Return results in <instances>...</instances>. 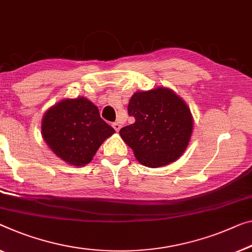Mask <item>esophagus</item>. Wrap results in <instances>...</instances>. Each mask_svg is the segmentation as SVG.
Listing matches in <instances>:
<instances>
[{
  "mask_svg": "<svg viewBox=\"0 0 252 252\" xmlns=\"http://www.w3.org/2000/svg\"><path fill=\"white\" fill-rule=\"evenodd\" d=\"M112 126H113V127H114V130L116 131V132H119V131H120V129H121V125H120V123H118V122H114V123H113V125H112Z\"/></svg>",
  "mask_w": 252,
  "mask_h": 252,
  "instance_id": "esophagus-1",
  "label": "esophagus"
}]
</instances>
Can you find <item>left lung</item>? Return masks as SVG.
I'll return each instance as SVG.
<instances>
[{"mask_svg":"<svg viewBox=\"0 0 252 252\" xmlns=\"http://www.w3.org/2000/svg\"><path fill=\"white\" fill-rule=\"evenodd\" d=\"M127 113L136 121L120 130L134 157L147 167L173 163L189 145L193 118L187 103L170 88L156 87L131 96Z\"/></svg>","mask_w":252,"mask_h":252,"instance_id":"obj_1","label":"left lung"}]
</instances>
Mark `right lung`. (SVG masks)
I'll use <instances>...</instances> for the list:
<instances>
[{
	"label": "right lung",
	"instance_id": "right-lung-1",
	"mask_svg": "<svg viewBox=\"0 0 252 252\" xmlns=\"http://www.w3.org/2000/svg\"><path fill=\"white\" fill-rule=\"evenodd\" d=\"M115 130L100 118L86 97L64 98L45 112L42 137L59 158L73 166L92 162L100 145Z\"/></svg>",
	"mask_w": 252,
	"mask_h": 252
}]
</instances>
